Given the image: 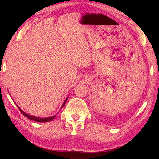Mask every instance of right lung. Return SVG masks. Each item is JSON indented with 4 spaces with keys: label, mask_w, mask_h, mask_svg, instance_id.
I'll use <instances>...</instances> for the list:
<instances>
[{
    "label": "right lung",
    "mask_w": 159,
    "mask_h": 159,
    "mask_svg": "<svg viewBox=\"0 0 159 159\" xmlns=\"http://www.w3.org/2000/svg\"><path fill=\"white\" fill-rule=\"evenodd\" d=\"M67 99H68V98H66V99L64 101V103H63L62 107H64V106L65 105V103H66ZM62 107H61V108H62ZM18 108H19V110H20V111L21 112V114H22L24 115V116H26V117H27V118L29 119H31V120H32V121H38V122H48V121H52V120H53V119L56 117V115H55V116H51V117H47V118H40V117H36V116H32V115H30V114H26V113L24 112L23 111L21 110L20 108H19V107H18Z\"/></svg>",
    "instance_id": "obj_1"
}]
</instances>
